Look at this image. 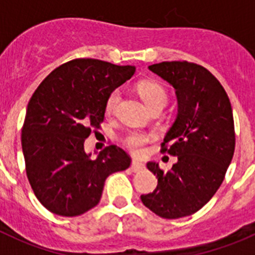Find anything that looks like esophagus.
Instances as JSON below:
<instances>
[{
	"label": "esophagus",
	"instance_id": "esophagus-1",
	"mask_svg": "<svg viewBox=\"0 0 255 255\" xmlns=\"http://www.w3.org/2000/svg\"><path fill=\"white\" fill-rule=\"evenodd\" d=\"M143 168H144V164L141 163V162H139V161L131 162V170L134 171V172H138V171L143 170Z\"/></svg>",
	"mask_w": 255,
	"mask_h": 255
}]
</instances>
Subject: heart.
Instances as JSON below:
<instances>
[{
  "label": "heart",
  "mask_w": 255,
  "mask_h": 255,
  "mask_svg": "<svg viewBox=\"0 0 255 255\" xmlns=\"http://www.w3.org/2000/svg\"><path fill=\"white\" fill-rule=\"evenodd\" d=\"M138 93L141 97V100L144 101V103L149 107V110H152L155 106H164L168 100L166 89L161 84L154 82L139 83ZM119 98H120V92L119 91H114L110 93V96L107 97V101H106V112L107 114H111L114 111L117 102H119ZM149 135L140 131H134L126 136L125 143L135 153H140L143 152L144 147L149 141Z\"/></svg>",
  "instance_id": "b5f03b06"
}]
</instances>
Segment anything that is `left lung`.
<instances>
[{"label": "left lung", "mask_w": 255, "mask_h": 255, "mask_svg": "<svg viewBox=\"0 0 255 255\" xmlns=\"http://www.w3.org/2000/svg\"><path fill=\"white\" fill-rule=\"evenodd\" d=\"M148 69L176 93L177 116L162 150L177 155V162L167 172L157 162H148L158 184L140 199L159 217H185L208 203L224 181L235 150L233 108L224 87L200 65L166 61Z\"/></svg>", "instance_id": "8db88e82"}]
</instances>
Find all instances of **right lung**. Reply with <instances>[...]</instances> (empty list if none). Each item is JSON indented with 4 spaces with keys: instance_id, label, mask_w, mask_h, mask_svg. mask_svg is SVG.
<instances>
[{
    "instance_id": "right-lung-1",
    "label": "right lung",
    "mask_w": 255,
    "mask_h": 255,
    "mask_svg": "<svg viewBox=\"0 0 255 255\" xmlns=\"http://www.w3.org/2000/svg\"><path fill=\"white\" fill-rule=\"evenodd\" d=\"M134 73L130 65L78 58L53 70L31 96L21 130L22 154L31 189L52 213L74 217L92 209L100 203L106 179L131 163L116 145L92 159L84 141L105 120L110 93Z\"/></svg>"
}]
</instances>
